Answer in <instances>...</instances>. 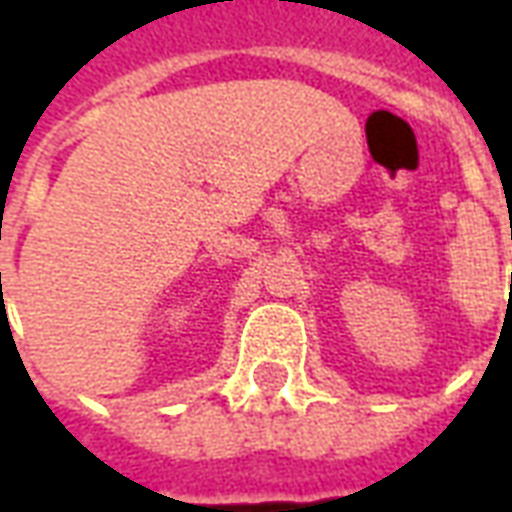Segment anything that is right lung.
<instances>
[{"label":"right lung","mask_w":512,"mask_h":512,"mask_svg":"<svg viewBox=\"0 0 512 512\" xmlns=\"http://www.w3.org/2000/svg\"><path fill=\"white\" fill-rule=\"evenodd\" d=\"M0 277H2V274H0Z\"/></svg>","instance_id":"obj_1"}]
</instances>
